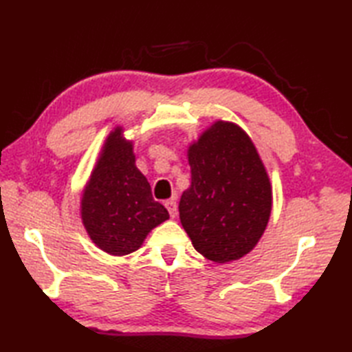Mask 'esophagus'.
Listing matches in <instances>:
<instances>
[{
	"label": "esophagus",
	"mask_w": 352,
	"mask_h": 352,
	"mask_svg": "<svg viewBox=\"0 0 352 352\" xmlns=\"http://www.w3.org/2000/svg\"><path fill=\"white\" fill-rule=\"evenodd\" d=\"M164 207L168 208V212H169V216L172 219L174 218H177V203L174 199H168V201H164Z\"/></svg>",
	"instance_id": "1"
}]
</instances>
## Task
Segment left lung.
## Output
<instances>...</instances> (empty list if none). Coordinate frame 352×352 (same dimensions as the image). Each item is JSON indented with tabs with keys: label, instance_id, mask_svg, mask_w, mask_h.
Returning a JSON list of instances; mask_svg holds the SVG:
<instances>
[{
	"label": "left lung",
	"instance_id": "obj_1",
	"mask_svg": "<svg viewBox=\"0 0 352 352\" xmlns=\"http://www.w3.org/2000/svg\"><path fill=\"white\" fill-rule=\"evenodd\" d=\"M190 188L178 212L193 248L214 263L242 258L258 243L272 212V186L242 126L214 121L190 142Z\"/></svg>",
	"mask_w": 352,
	"mask_h": 352
}]
</instances>
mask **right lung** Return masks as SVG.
<instances>
[{
  "instance_id": "add662e5",
  "label": "right lung",
  "mask_w": 352,
  "mask_h": 352,
  "mask_svg": "<svg viewBox=\"0 0 352 352\" xmlns=\"http://www.w3.org/2000/svg\"><path fill=\"white\" fill-rule=\"evenodd\" d=\"M133 148L122 126H115L104 140L80 199L87 236L101 251L116 257L138 251L151 230L169 219L166 208L153 199Z\"/></svg>"
}]
</instances>
